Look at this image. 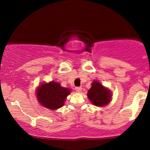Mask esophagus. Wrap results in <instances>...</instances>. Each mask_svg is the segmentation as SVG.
I'll return each mask as SVG.
<instances>
[{
    "instance_id": "esophagus-1",
    "label": "esophagus",
    "mask_w": 150,
    "mask_h": 150,
    "mask_svg": "<svg viewBox=\"0 0 150 150\" xmlns=\"http://www.w3.org/2000/svg\"><path fill=\"white\" fill-rule=\"evenodd\" d=\"M75 90H76L77 92H81V91H82V87H75Z\"/></svg>"
}]
</instances>
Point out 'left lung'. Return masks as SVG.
Listing matches in <instances>:
<instances>
[{
	"label": "left lung",
	"mask_w": 150,
	"mask_h": 150,
	"mask_svg": "<svg viewBox=\"0 0 150 150\" xmlns=\"http://www.w3.org/2000/svg\"><path fill=\"white\" fill-rule=\"evenodd\" d=\"M87 96L92 104L97 106L106 105L111 100V92L97 81L92 82Z\"/></svg>",
	"instance_id": "left-lung-1"
}]
</instances>
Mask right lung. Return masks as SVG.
Masks as SVG:
<instances>
[{
  "instance_id": "right-lung-1",
  "label": "right lung",
  "mask_w": 150,
  "mask_h": 150,
  "mask_svg": "<svg viewBox=\"0 0 150 150\" xmlns=\"http://www.w3.org/2000/svg\"><path fill=\"white\" fill-rule=\"evenodd\" d=\"M37 92L38 100L41 104L51 110H55L63 106L70 90L53 81L49 83L42 84Z\"/></svg>"
}]
</instances>
